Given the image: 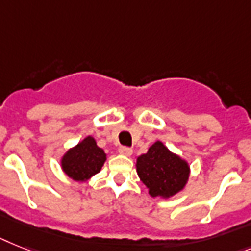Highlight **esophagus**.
Returning a JSON list of instances; mask_svg holds the SVG:
<instances>
[{
    "mask_svg": "<svg viewBox=\"0 0 251 251\" xmlns=\"http://www.w3.org/2000/svg\"><path fill=\"white\" fill-rule=\"evenodd\" d=\"M118 151H119V154L121 155H124V156H130L132 155V149L130 148H127V146H121V148L118 149Z\"/></svg>",
    "mask_w": 251,
    "mask_h": 251,
    "instance_id": "esophagus-1",
    "label": "esophagus"
}]
</instances>
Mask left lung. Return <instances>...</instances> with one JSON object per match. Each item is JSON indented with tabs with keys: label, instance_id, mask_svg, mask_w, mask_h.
Returning <instances> with one entry per match:
<instances>
[{
	"label": "left lung",
	"instance_id": "1",
	"mask_svg": "<svg viewBox=\"0 0 251 251\" xmlns=\"http://www.w3.org/2000/svg\"><path fill=\"white\" fill-rule=\"evenodd\" d=\"M137 175L152 198L168 199L185 188L190 177L186 160L168 150L161 141L151 145L146 154L137 158Z\"/></svg>",
	"mask_w": 251,
	"mask_h": 251
}]
</instances>
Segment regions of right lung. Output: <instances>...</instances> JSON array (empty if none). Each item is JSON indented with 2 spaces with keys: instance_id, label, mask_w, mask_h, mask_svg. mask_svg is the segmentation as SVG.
<instances>
[{
  "instance_id": "1",
  "label": "right lung",
  "mask_w": 251,
  "mask_h": 251,
  "mask_svg": "<svg viewBox=\"0 0 251 251\" xmlns=\"http://www.w3.org/2000/svg\"><path fill=\"white\" fill-rule=\"evenodd\" d=\"M105 160V151L97 146L92 136H87L64 154L61 168L65 175L74 181L86 182L101 171Z\"/></svg>"
}]
</instances>
